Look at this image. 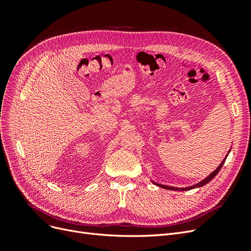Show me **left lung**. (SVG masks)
I'll list each match as a JSON object with an SVG mask.
<instances>
[{
    "label": "left lung",
    "instance_id": "obj_1",
    "mask_svg": "<svg viewBox=\"0 0 251 251\" xmlns=\"http://www.w3.org/2000/svg\"><path fill=\"white\" fill-rule=\"evenodd\" d=\"M230 151H231V147H230V150L228 151V153H227V155L225 156V158L222 160V162L220 163V165L218 166V168H217L214 172H212L211 174H209L206 178H204L202 181L198 182V183H196V184H194V185H192V186H187V187H174V186H168V185H161V184H159V183H155V182H153V183H154L155 185L159 186V187H162V188H165V189H170V191H181V192L189 191V189H194V188H197V187H201V186H203V185H205V184H207L209 181H211L212 179H214V178L217 176V174L220 172V170L222 169V166H223V164H224V162H225V160H226L227 156H228V154L230 153Z\"/></svg>",
    "mask_w": 251,
    "mask_h": 251
}]
</instances>
